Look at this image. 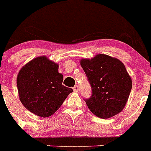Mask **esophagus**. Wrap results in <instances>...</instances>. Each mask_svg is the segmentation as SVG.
I'll use <instances>...</instances> for the list:
<instances>
[{
    "label": "esophagus",
    "instance_id": "obj_1",
    "mask_svg": "<svg viewBox=\"0 0 151 151\" xmlns=\"http://www.w3.org/2000/svg\"><path fill=\"white\" fill-rule=\"evenodd\" d=\"M73 90H74V92H77V91H79L78 86H77V85H76V86H74V88H73Z\"/></svg>",
    "mask_w": 151,
    "mask_h": 151
}]
</instances>
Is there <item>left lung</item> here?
<instances>
[{"label":"left lung","instance_id":"left-lung-1","mask_svg":"<svg viewBox=\"0 0 151 151\" xmlns=\"http://www.w3.org/2000/svg\"><path fill=\"white\" fill-rule=\"evenodd\" d=\"M80 64L91 87V96L84 99L93 114L108 119L125 106L132 88V80L124 64L108 55H98Z\"/></svg>","mask_w":151,"mask_h":151}]
</instances>
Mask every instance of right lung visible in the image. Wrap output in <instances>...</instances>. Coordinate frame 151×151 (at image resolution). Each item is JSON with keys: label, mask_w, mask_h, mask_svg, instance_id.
<instances>
[{"label": "right lung", "mask_w": 151, "mask_h": 151, "mask_svg": "<svg viewBox=\"0 0 151 151\" xmlns=\"http://www.w3.org/2000/svg\"><path fill=\"white\" fill-rule=\"evenodd\" d=\"M58 65L43 56L35 58L19 71L17 86L25 108L35 114L48 117L63 103L72 88L62 84Z\"/></svg>", "instance_id": "add662e5"}]
</instances>
